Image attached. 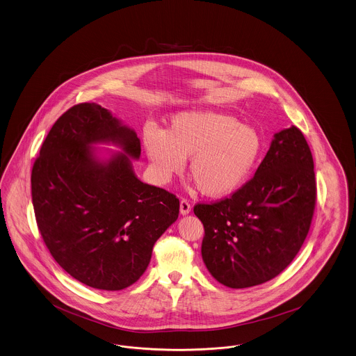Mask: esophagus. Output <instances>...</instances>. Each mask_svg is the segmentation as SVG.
<instances>
[{
  "mask_svg": "<svg viewBox=\"0 0 356 356\" xmlns=\"http://www.w3.org/2000/svg\"><path fill=\"white\" fill-rule=\"evenodd\" d=\"M191 209H192V207L188 200L183 199L180 201V213L188 214L191 212Z\"/></svg>",
  "mask_w": 356,
  "mask_h": 356,
  "instance_id": "esophagus-1",
  "label": "esophagus"
}]
</instances>
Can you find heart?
Returning <instances> with one entry per match:
<instances>
[{"label":"heart","mask_w":356,"mask_h":356,"mask_svg":"<svg viewBox=\"0 0 356 356\" xmlns=\"http://www.w3.org/2000/svg\"><path fill=\"white\" fill-rule=\"evenodd\" d=\"M144 147L159 180L183 171L189 157V175L200 192L220 197L245 181L259 155L261 139L253 128L238 124L230 115L185 111L172 116L164 132L148 128Z\"/></svg>","instance_id":"heart-1"}]
</instances>
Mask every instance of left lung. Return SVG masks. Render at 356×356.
I'll use <instances>...</instances> for the list:
<instances>
[{
	"label": "left lung",
	"mask_w": 356,
	"mask_h": 356,
	"mask_svg": "<svg viewBox=\"0 0 356 356\" xmlns=\"http://www.w3.org/2000/svg\"><path fill=\"white\" fill-rule=\"evenodd\" d=\"M315 201L313 155L293 126L274 135L254 176L241 188L195 205L205 232L201 256L208 270L232 289L270 281L298 254Z\"/></svg>",
	"instance_id": "1"
}]
</instances>
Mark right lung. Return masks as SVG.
<instances>
[{"label":"right lung","mask_w":356,"mask_h":356,"mask_svg":"<svg viewBox=\"0 0 356 356\" xmlns=\"http://www.w3.org/2000/svg\"><path fill=\"white\" fill-rule=\"evenodd\" d=\"M99 141L119 142L130 157L140 156L136 134L99 104L79 103L60 115L33 164L31 200L58 265L82 284L115 291L142 277L180 201L142 183L127 153L95 161L88 147Z\"/></svg>","instance_id":"add662e5"}]
</instances>
